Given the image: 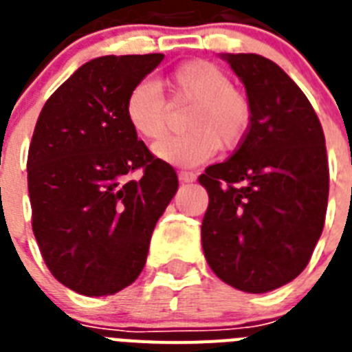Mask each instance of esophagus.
<instances>
[{"label":"esophagus","instance_id":"34e87169","mask_svg":"<svg viewBox=\"0 0 352 352\" xmlns=\"http://www.w3.org/2000/svg\"><path fill=\"white\" fill-rule=\"evenodd\" d=\"M177 175H179V181L181 182H193L195 181V173H193V171H179V173H177Z\"/></svg>","mask_w":352,"mask_h":352}]
</instances>
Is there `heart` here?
Here are the masks:
<instances>
[{"label": "heart", "instance_id": "obj_1", "mask_svg": "<svg viewBox=\"0 0 352 352\" xmlns=\"http://www.w3.org/2000/svg\"><path fill=\"white\" fill-rule=\"evenodd\" d=\"M173 104L192 106L184 120L188 133L164 138L155 155L175 166L203 164L217 148L235 149L245 142L252 127L254 109L248 96L235 89L232 78L208 60H192L179 65L166 78ZM124 115L133 131L146 140L164 137L170 109L155 82L142 80L127 93Z\"/></svg>", "mask_w": 352, "mask_h": 352}]
</instances>
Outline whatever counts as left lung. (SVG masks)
I'll return each mask as SVG.
<instances>
[{"mask_svg":"<svg viewBox=\"0 0 352 352\" xmlns=\"http://www.w3.org/2000/svg\"><path fill=\"white\" fill-rule=\"evenodd\" d=\"M254 109L245 142L208 166L201 237L225 283L261 294L298 278L327 214L329 160L314 107L294 80L259 54H226Z\"/></svg>","mask_w":352,"mask_h":352,"instance_id":"left-lung-1","label":"left lung"}]
</instances>
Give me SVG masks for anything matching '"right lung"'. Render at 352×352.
I'll use <instances>...</instances> for the list:
<instances>
[{"instance_id":"obj_1","label":"right lung","mask_w":352,"mask_h":352,"mask_svg":"<svg viewBox=\"0 0 352 352\" xmlns=\"http://www.w3.org/2000/svg\"><path fill=\"white\" fill-rule=\"evenodd\" d=\"M162 58L84 63L36 122L27 157L32 232L52 276L78 294H115L138 278L179 186L175 170L138 140L124 115L127 93Z\"/></svg>"}]
</instances>
